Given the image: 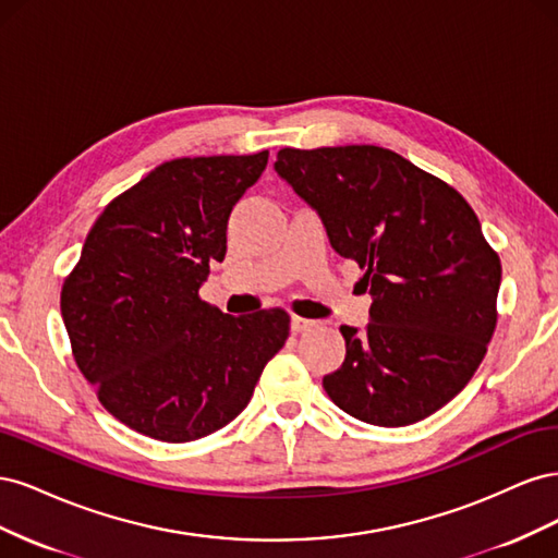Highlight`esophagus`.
I'll return each instance as SVG.
<instances>
[{
    "mask_svg": "<svg viewBox=\"0 0 558 558\" xmlns=\"http://www.w3.org/2000/svg\"><path fill=\"white\" fill-rule=\"evenodd\" d=\"M312 326H314V320H310V318L291 316V330H293V332H302V330H307V328H312Z\"/></svg>",
    "mask_w": 558,
    "mask_h": 558,
    "instance_id": "1",
    "label": "esophagus"
}]
</instances>
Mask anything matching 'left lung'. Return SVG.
<instances>
[{"label":"left lung","instance_id":"obj_1","mask_svg":"<svg viewBox=\"0 0 558 558\" xmlns=\"http://www.w3.org/2000/svg\"><path fill=\"white\" fill-rule=\"evenodd\" d=\"M275 172L363 269L365 328L340 326L344 363L324 377L337 408L398 428L435 414L480 367L496 328L500 258L451 185L369 144L281 148Z\"/></svg>","mask_w":558,"mask_h":558}]
</instances>
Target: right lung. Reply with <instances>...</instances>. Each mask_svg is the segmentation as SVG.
Here are the masks:
<instances>
[{
    "label": "right lung",
    "mask_w": 558,
    "mask_h": 558,
    "mask_svg": "<svg viewBox=\"0 0 558 558\" xmlns=\"http://www.w3.org/2000/svg\"><path fill=\"white\" fill-rule=\"evenodd\" d=\"M267 156L162 162L97 218L62 286L83 377L121 424L154 440L193 442L228 426L289 337L283 310L232 318L197 295Z\"/></svg>",
    "instance_id": "1"
}]
</instances>
